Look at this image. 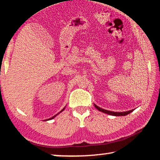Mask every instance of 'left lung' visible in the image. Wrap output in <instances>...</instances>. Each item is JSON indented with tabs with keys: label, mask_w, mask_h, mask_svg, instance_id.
<instances>
[{
	"label": "left lung",
	"mask_w": 160,
	"mask_h": 160,
	"mask_svg": "<svg viewBox=\"0 0 160 160\" xmlns=\"http://www.w3.org/2000/svg\"><path fill=\"white\" fill-rule=\"evenodd\" d=\"M94 107H95L96 109H98L100 112H102L103 113H107V114H109V115H112V116H126L129 114L130 113H131L132 112H133V110L135 109H132V110H129V111H127V112H112V111H108L106 109H102V108H100L99 107L97 106L96 104H94Z\"/></svg>",
	"instance_id": "8db88e82"
}]
</instances>
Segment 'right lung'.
<instances>
[{
	"label": "right lung",
	"instance_id": "add662e5",
	"mask_svg": "<svg viewBox=\"0 0 160 160\" xmlns=\"http://www.w3.org/2000/svg\"><path fill=\"white\" fill-rule=\"evenodd\" d=\"M64 109H65V107L63 108V109H62V110L61 111V112H59V113H57V114H56L55 116H53V117H51V118H48V119H45V120H44V121H48V120H51V119H53V118H55L56 116H57L58 114H59V113H61L62 112H63V111Z\"/></svg>",
	"mask_w": 160,
	"mask_h": 160
}]
</instances>
